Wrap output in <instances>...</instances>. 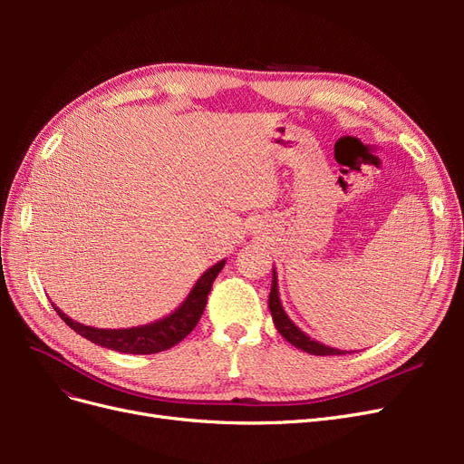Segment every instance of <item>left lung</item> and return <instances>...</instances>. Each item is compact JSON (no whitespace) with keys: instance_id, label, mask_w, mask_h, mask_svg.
Here are the masks:
<instances>
[{"instance_id":"obj_1","label":"left lung","mask_w":464,"mask_h":464,"mask_svg":"<svg viewBox=\"0 0 464 464\" xmlns=\"http://www.w3.org/2000/svg\"><path fill=\"white\" fill-rule=\"evenodd\" d=\"M269 310L273 315V323L276 331L285 336V339L304 353L307 354H314V356H339V354H346V350H339V348H333L323 344L312 336H307L296 323H294L288 314L285 312L283 302H280V294H278V278H276V271L273 269V285H271V294H269Z\"/></svg>"}]
</instances>
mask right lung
I'll return each mask as SVG.
<instances>
[{"instance_id":"obj_1","label":"right lung","mask_w":464,"mask_h":464,"mask_svg":"<svg viewBox=\"0 0 464 464\" xmlns=\"http://www.w3.org/2000/svg\"><path fill=\"white\" fill-rule=\"evenodd\" d=\"M224 263H227V259H222L210 266V269H207L189 290L188 298L181 302L170 315H166L154 323H147V325L130 329H96L73 321L72 317H67L58 305H52L69 327L98 346H104L125 354H157L162 353V350L172 348L179 341H184L195 329V325H198L207 305L210 286H213L215 278L222 271Z\"/></svg>"}]
</instances>
